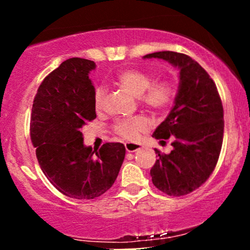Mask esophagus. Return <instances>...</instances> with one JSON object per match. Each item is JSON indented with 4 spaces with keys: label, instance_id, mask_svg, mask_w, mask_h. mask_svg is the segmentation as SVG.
<instances>
[{
    "label": "esophagus",
    "instance_id": "obj_1",
    "mask_svg": "<svg viewBox=\"0 0 250 250\" xmlns=\"http://www.w3.org/2000/svg\"><path fill=\"white\" fill-rule=\"evenodd\" d=\"M125 149H127L128 153H134V151H137L140 150L142 147L140 145H137V143H131V142H127L125 143Z\"/></svg>",
    "mask_w": 250,
    "mask_h": 250
}]
</instances>
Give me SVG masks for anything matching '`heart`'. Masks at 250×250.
I'll return each instance as SVG.
<instances>
[{"mask_svg": "<svg viewBox=\"0 0 250 250\" xmlns=\"http://www.w3.org/2000/svg\"><path fill=\"white\" fill-rule=\"evenodd\" d=\"M116 83L134 96L139 97L143 104L154 110H162L167 108L173 101L175 95L173 83L159 81L151 84V76L142 70H123L116 76ZM103 103H104V89L100 87L96 89L94 95V104L96 110H101ZM146 129H147V121L142 116L120 120L115 125L116 134L125 140H135Z\"/></svg>", "mask_w": 250, "mask_h": 250, "instance_id": "1", "label": "heart"}]
</instances>
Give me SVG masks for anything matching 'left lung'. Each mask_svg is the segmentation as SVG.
Instances as JSON below:
<instances>
[{
  "mask_svg": "<svg viewBox=\"0 0 250 250\" xmlns=\"http://www.w3.org/2000/svg\"><path fill=\"white\" fill-rule=\"evenodd\" d=\"M143 59H160L179 69V88L168 116L155 129V139L174 140L173 150L159 155L150 176L154 186L170 196L199 188L213 173L223 141V107L216 85L191 57L157 51Z\"/></svg>",
  "mask_w": 250,
  "mask_h": 250,
  "instance_id": "obj_1",
  "label": "left lung"
}]
</instances>
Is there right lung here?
Instances as JSON below:
<instances>
[{"label":"right lung","instance_id":"add662e5","mask_svg":"<svg viewBox=\"0 0 250 250\" xmlns=\"http://www.w3.org/2000/svg\"><path fill=\"white\" fill-rule=\"evenodd\" d=\"M94 61L73 57L43 80L34 99L30 137L37 161L51 185L65 196L91 200L115 182L125 148L105 143L93 150L81 129L96 117L95 88L89 73Z\"/></svg>","mask_w":250,"mask_h":250}]
</instances>
